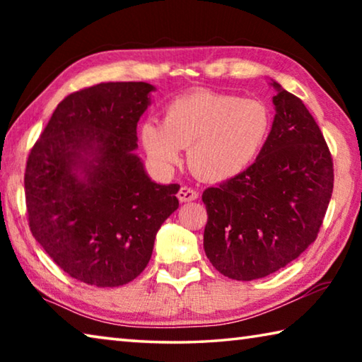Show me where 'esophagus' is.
I'll list each match as a JSON object with an SVG mask.
<instances>
[{
    "label": "esophagus",
    "mask_w": 362,
    "mask_h": 362,
    "mask_svg": "<svg viewBox=\"0 0 362 362\" xmlns=\"http://www.w3.org/2000/svg\"><path fill=\"white\" fill-rule=\"evenodd\" d=\"M177 198H179L180 203H189V201L198 199V192L189 187H182L177 193Z\"/></svg>",
    "instance_id": "34e87169"
}]
</instances>
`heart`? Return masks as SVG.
I'll return each mask as SVG.
<instances>
[{"instance_id":"1","label":"heart","mask_w":362,"mask_h":362,"mask_svg":"<svg viewBox=\"0 0 362 362\" xmlns=\"http://www.w3.org/2000/svg\"><path fill=\"white\" fill-rule=\"evenodd\" d=\"M269 129L272 113L265 102L196 89L170 99L163 122L145 121L140 140L158 166L179 164L182 148L188 146V163L196 175L225 182L252 166Z\"/></svg>"}]
</instances>
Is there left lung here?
<instances>
[{"instance_id": "8db88e82", "label": "left lung", "mask_w": 362, "mask_h": 362, "mask_svg": "<svg viewBox=\"0 0 362 362\" xmlns=\"http://www.w3.org/2000/svg\"><path fill=\"white\" fill-rule=\"evenodd\" d=\"M274 121L246 173L204 189V252L236 281L265 278L315 243L334 188V163L303 102L273 81Z\"/></svg>"}]
</instances>
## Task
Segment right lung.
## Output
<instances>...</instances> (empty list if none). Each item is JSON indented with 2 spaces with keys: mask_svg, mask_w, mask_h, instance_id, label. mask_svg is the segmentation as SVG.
Listing matches in <instances>:
<instances>
[{
  "mask_svg": "<svg viewBox=\"0 0 362 362\" xmlns=\"http://www.w3.org/2000/svg\"><path fill=\"white\" fill-rule=\"evenodd\" d=\"M148 83H100L59 103L30 150V231L66 274L118 287L148 265L156 233L179 207L180 185H159L134 153Z\"/></svg>",
  "mask_w": 362,
  "mask_h": 362,
  "instance_id": "1",
  "label": "right lung"
}]
</instances>
